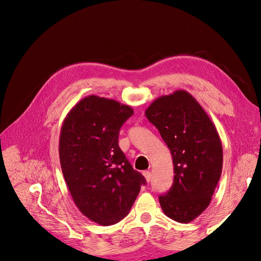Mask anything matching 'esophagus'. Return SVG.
I'll return each mask as SVG.
<instances>
[{
    "mask_svg": "<svg viewBox=\"0 0 261 261\" xmlns=\"http://www.w3.org/2000/svg\"><path fill=\"white\" fill-rule=\"evenodd\" d=\"M143 174H144V176H145V179H146V181H147V182H150V181H151V179H152L151 172L146 170V171H144V172H143Z\"/></svg>",
    "mask_w": 261,
    "mask_h": 261,
    "instance_id": "obj_1",
    "label": "esophagus"
}]
</instances>
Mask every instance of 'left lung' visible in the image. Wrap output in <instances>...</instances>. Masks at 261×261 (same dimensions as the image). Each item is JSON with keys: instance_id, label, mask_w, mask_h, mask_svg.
<instances>
[{"instance_id": "8db88e82", "label": "left lung", "mask_w": 261, "mask_h": 261, "mask_svg": "<svg viewBox=\"0 0 261 261\" xmlns=\"http://www.w3.org/2000/svg\"><path fill=\"white\" fill-rule=\"evenodd\" d=\"M168 146L173 183L159 197L167 217L187 223L211 203L222 172L223 151L217 129L200 103L184 90L156 98L145 112Z\"/></svg>"}]
</instances>
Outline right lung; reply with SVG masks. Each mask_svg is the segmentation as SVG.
I'll return each instance as SVG.
<instances>
[{
    "mask_svg": "<svg viewBox=\"0 0 261 261\" xmlns=\"http://www.w3.org/2000/svg\"><path fill=\"white\" fill-rule=\"evenodd\" d=\"M129 106L90 95L72 108L61 127L59 158L70 194L91 221L108 226L125 218L145 177L118 146Z\"/></svg>",
    "mask_w": 261,
    "mask_h": 261,
    "instance_id": "add662e5",
    "label": "right lung"
}]
</instances>
